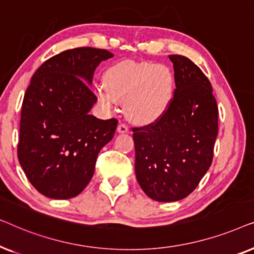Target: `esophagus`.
<instances>
[{
	"mask_svg": "<svg viewBox=\"0 0 254 254\" xmlns=\"http://www.w3.org/2000/svg\"><path fill=\"white\" fill-rule=\"evenodd\" d=\"M117 130L119 131V133H123V134H124V133H128V131H129V127H128L126 124L120 123L119 125H118Z\"/></svg>",
	"mask_w": 254,
	"mask_h": 254,
	"instance_id": "1",
	"label": "esophagus"
}]
</instances>
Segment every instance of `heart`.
I'll list each match as a JSON object with an SVG mask.
<instances>
[{
	"label": "heart",
	"mask_w": 254,
	"mask_h": 254,
	"mask_svg": "<svg viewBox=\"0 0 254 254\" xmlns=\"http://www.w3.org/2000/svg\"><path fill=\"white\" fill-rule=\"evenodd\" d=\"M104 86L97 98L106 109L125 102L127 117L136 124H151L161 119L171 105L176 79L164 64L121 62L104 76Z\"/></svg>",
	"instance_id": "b5f03b06"
}]
</instances>
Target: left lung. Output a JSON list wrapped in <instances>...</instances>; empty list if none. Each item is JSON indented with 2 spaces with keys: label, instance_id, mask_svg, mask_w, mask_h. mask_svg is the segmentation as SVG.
Wrapping results in <instances>:
<instances>
[{
  "label": "left lung",
  "instance_id": "8db88e82",
  "mask_svg": "<svg viewBox=\"0 0 254 254\" xmlns=\"http://www.w3.org/2000/svg\"><path fill=\"white\" fill-rule=\"evenodd\" d=\"M176 89L161 119L133 127L135 173L149 197L172 202L190 195L211 165L218 107L209 79L183 55H169Z\"/></svg>",
  "mask_w": 254,
  "mask_h": 254
}]
</instances>
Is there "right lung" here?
I'll return each mask as SVG.
<instances>
[{
    "instance_id": "right-lung-1",
    "label": "right lung",
    "mask_w": 254,
    "mask_h": 254,
    "mask_svg": "<svg viewBox=\"0 0 254 254\" xmlns=\"http://www.w3.org/2000/svg\"><path fill=\"white\" fill-rule=\"evenodd\" d=\"M106 50L78 47L45 61L24 95L17 147L19 164L43 195L70 199L91 180L99 151L118 120L89 114L97 97L90 84Z\"/></svg>"
}]
</instances>
